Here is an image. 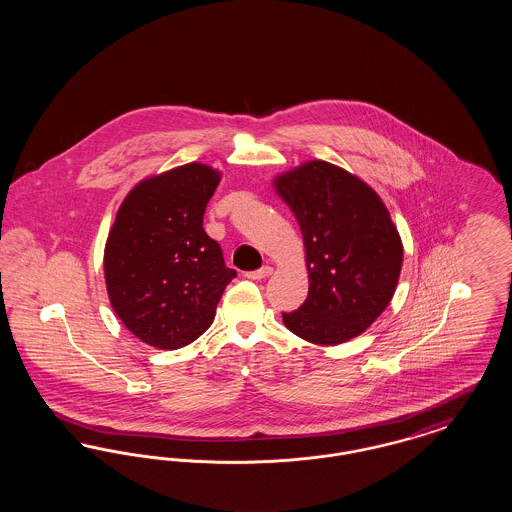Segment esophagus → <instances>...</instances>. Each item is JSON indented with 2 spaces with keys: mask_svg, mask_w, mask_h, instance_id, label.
<instances>
[{
  "mask_svg": "<svg viewBox=\"0 0 512 512\" xmlns=\"http://www.w3.org/2000/svg\"><path fill=\"white\" fill-rule=\"evenodd\" d=\"M272 274V267H263L259 268V270H251V272H245V278H249V280H263V278H268Z\"/></svg>",
  "mask_w": 512,
  "mask_h": 512,
  "instance_id": "34e87169",
  "label": "esophagus"
}]
</instances>
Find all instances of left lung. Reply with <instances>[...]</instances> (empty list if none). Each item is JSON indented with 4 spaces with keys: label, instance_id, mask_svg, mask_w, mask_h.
<instances>
[{
    "label": "left lung",
    "instance_id": "obj_1",
    "mask_svg": "<svg viewBox=\"0 0 512 512\" xmlns=\"http://www.w3.org/2000/svg\"><path fill=\"white\" fill-rule=\"evenodd\" d=\"M303 234L309 295L282 313L288 330L318 345L349 341L390 305L403 244L380 195L326 161H309L274 178Z\"/></svg>",
    "mask_w": 512,
    "mask_h": 512
}]
</instances>
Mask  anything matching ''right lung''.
Masks as SVG:
<instances>
[{
    "mask_svg": "<svg viewBox=\"0 0 512 512\" xmlns=\"http://www.w3.org/2000/svg\"><path fill=\"white\" fill-rule=\"evenodd\" d=\"M219 182V171L188 163L142 180L122 201L105 244V284L117 317L147 345L197 340L236 278L203 230Z\"/></svg>",
    "mask_w": 512,
    "mask_h": 512,
    "instance_id": "right-lung-1",
    "label": "right lung"
}]
</instances>
